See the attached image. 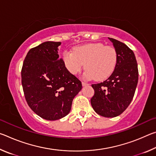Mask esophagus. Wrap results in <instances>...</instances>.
I'll return each mask as SVG.
<instances>
[{
	"label": "esophagus",
	"instance_id": "1",
	"mask_svg": "<svg viewBox=\"0 0 156 156\" xmlns=\"http://www.w3.org/2000/svg\"><path fill=\"white\" fill-rule=\"evenodd\" d=\"M82 84H83V87L89 85V84H88V83H85V82H82Z\"/></svg>",
	"mask_w": 156,
	"mask_h": 156
}]
</instances>
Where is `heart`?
<instances>
[{"mask_svg": "<svg viewBox=\"0 0 156 156\" xmlns=\"http://www.w3.org/2000/svg\"><path fill=\"white\" fill-rule=\"evenodd\" d=\"M63 60L69 72L77 74L85 64L86 78L101 81L112 75L117 64V54L112 46L102 43H90L76 47L73 51L63 53Z\"/></svg>", "mask_w": 156, "mask_h": 156, "instance_id": "heart-1", "label": "heart"}]
</instances>
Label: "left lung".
I'll return each instance as SVG.
<instances>
[{"mask_svg": "<svg viewBox=\"0 0 156 156\" xmlns=\"http://www.w3.org/2000/svg\"><path fill=\"white\" fill-rule=\"evenodd\" d=\"M109 39L117 54V64L106 80L91 84L94 95L91 104L98 114L113 118L120 115L130 105L138 84V69L133 51L122 42Z\"/></svg>", "mask_w": 156, "mask_h": 156, "instance_id": "1", "label": "left lung"}]
</instances>
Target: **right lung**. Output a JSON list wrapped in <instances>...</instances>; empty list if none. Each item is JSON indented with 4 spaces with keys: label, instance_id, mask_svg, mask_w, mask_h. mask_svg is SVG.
<instances>
[{
    "label": "right lung",
    "instance_id": "1",
    "mask_svg": "<svg viewBox=\"0 0 156 156\" xmlns=\"http://www.w3.org/2000/svg\"><path fill=\"white\" fill-rule=\"evenodd\" d=\"M60 42L47 41L31 48L21 70L22 86L29 107L42 118L56 120L69 113L82 83L60 59Z\"/></svg>",
    "mask_w": 156,
    "mask_h": 156
}]
</instances>
